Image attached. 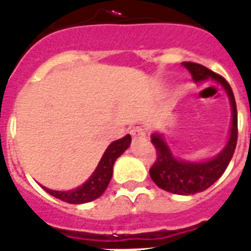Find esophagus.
<instances>
[{
    "label": "esophagus",
    "mask_w": 251,
    "mask_h": 251,
    "mask_svg": "<svg viewBox=\"0 0 251 251\" xmlns=\"http://www.w3.org/2000/svg\"><path fill=\"white\" fill-rule=\"evenodd\" d=\"M130 134H131V137L134 138V139H143V138H146V131L142 127H134L131 131H130Z\"/></svg>",
    "instance_id": "obj_1"
}]
</instances>
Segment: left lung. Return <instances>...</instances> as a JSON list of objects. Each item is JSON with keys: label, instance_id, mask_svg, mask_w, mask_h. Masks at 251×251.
Instances as JSON below:
<instances>
[{"label": "left lung", "instance_id": "left-lung-1", "mask_svg": "<svg viewBox=\"0 0 251 251\" xmlns=\"http://www.w3.org/2000/svg\"><path fill=\"white\" fill-rule=\"evenodd\" d=\"M190 72L195 83H202L207 80H214L223 87L228 95L232 109L229 137L224 149L208 160L191 161L179 159L172 152L164 135L161 133H152L151 142L156 149V161L150 169V176L157 186L165 191L178 195H193L203 191L218 181L229 164L237 145V108L234 100L233 91L229 83L223 76L211 72L203 65L194 62H182Z\"/></svg>", "mask_w": 251, "mask_h": 251}]
</instances>
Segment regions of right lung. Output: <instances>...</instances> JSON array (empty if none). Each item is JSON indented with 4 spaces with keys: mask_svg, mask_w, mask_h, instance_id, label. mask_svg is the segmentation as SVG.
Returning a JSON list of instances; mask_svg holds the SVG:
<instances>
[{
    "mask_svg": "<svg viewBox=\"0 0 251 251\" xmlns=\"http://www.w3.org/2000/svg\"><path fill=\"white\" fill-rule=\"evenodd\" d=\"M130 143H131V137L130 135H126L121 139L112 142L108 146V149L105 150V152L101 156L100 161H99L98 167L94 171V173L90 176V178L87 179L83 185L68 191L52 190V189H47L44 186H43V189L50 195H53L54 198L64 201V202L72 203V204H82V203H87L98 199L105 191V189L109 185L110 179H112L114 161L117 160L118 157L129 149Z\"/></svg>",
    "mask_w": 251,
    "mask_h": 251,
    "instance_id": "1",
    "label": "right lung"
}]
</instances>
